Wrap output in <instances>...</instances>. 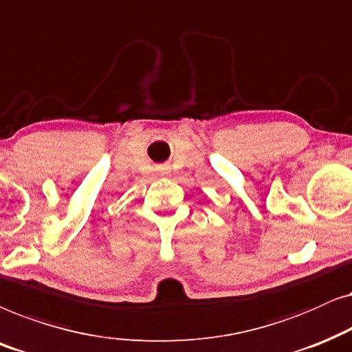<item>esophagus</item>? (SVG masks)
<instances>
[{"mask_svg":"<svg viewBox=\"0 0 352 352\" xmlns=\"http://www.w3.org/2000/svg\"><path fill=\"white\" fill-rule=\"evenodd\" d=\"M162 173H164V172H162Z\"/></svg>","mask_w":352,"mask_h":352,"instance_id":"obj_1","label":"esophagus"}]
</instances>
